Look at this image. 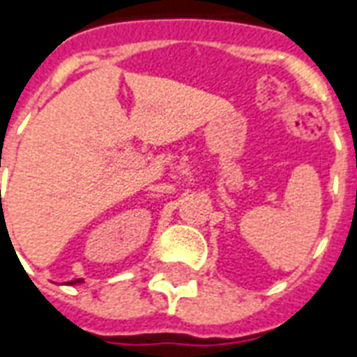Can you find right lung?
Returning a JSON list of instances; mask_svg holds the SVG:
<instances>
[{"label": "right lung", "mask_w": 357, "mask_h": 357, "mask_svg": "<svg viewBox=\"0 0 357 357\" xmlns=\"http://www.w3.org/2000/svg\"><path fill=\"white\" fill-rule=\"evenodd\" d=\"M80 282H84V279H75V281H70L69 284L73 287V284H80Z\"/></svg>", "instance_id": "obj_1"}]
</instances>
